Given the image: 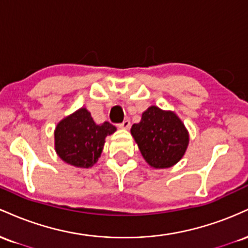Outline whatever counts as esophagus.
Masks as SVG:
<instances>
[{
	"label": "esophagus",
	"instance_id": "1",
	"mask_svg": "<svg viewBox=\"0 0 248 248\" xmlns=\"http://www.w3.org/2000/svg\"><path fill=\"white\" fill-rule=\"evenodd\" d=\"M119 128H121V129H129L130 128V121L129 120H124L122 124H119Z\"/></svg>",
	"mask_w": 248,
	"mask_h": 248
}]
</instances>
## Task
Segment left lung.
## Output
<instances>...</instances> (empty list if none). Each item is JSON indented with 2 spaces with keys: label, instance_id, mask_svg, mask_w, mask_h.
Instances as JSON below:
<instances>
[{
  "label": "left lung",
  "instance_id": "8db88e82",
  "mask_svg": "<svg viewBox=\"0 0 248 248\" xmlns=\"http://www.w3.org/2000/svg\"><path fill=\"white\" fill-rule=\"evenodd\" d=\"M130 133L143 158L154 169L173 167L189 146V132L183 121L172 110L157 106L148 107Z\"/></svg>",
  "mask_w": 248,
  "mask_h": 248
}]
</instances>
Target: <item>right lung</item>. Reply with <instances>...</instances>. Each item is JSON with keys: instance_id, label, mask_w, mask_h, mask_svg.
<instances>
[{"instance_id": "right-lung-1", "label": "right lung", "mask_w": 248, "mask_h": 248, "mask_svg": "<svg viewBox=\"0 0 248 248\" xmlns=\"http://www.w3.org/2000/svg\"><path fill=\"white\" fill-rule=\"evenodd\" d=\"M116 132L109 122L96 124L85 107L58 122L55 129V150L65 163L76 168H91L98 162L105 139Z\"/></svg>"}]
</instances>
